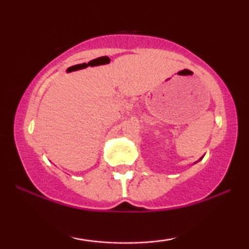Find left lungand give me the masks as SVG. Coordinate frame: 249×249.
<instances>
[{
    "label": "left lung",
    "mask_w": 249,
    "mask_h": 249,
    "mask_svg": "<svg viewBox=\"0 0 249 249\" xmlns=\"http://www.w3.org/2000/svg\"><path fill=\"white\" fill-rule=\"evenodd\" d=\"M201 159H202V157H201V158H200V159H199V160H201Z\"/></svg>",
    "instance_id": "obj_1"
}]
</instances>
